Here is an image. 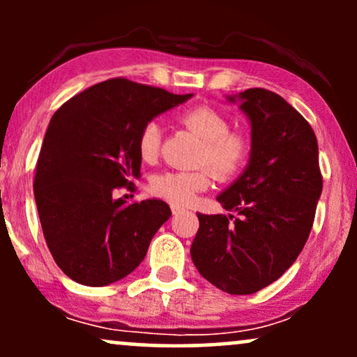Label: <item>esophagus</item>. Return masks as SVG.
I'll return each mask as SVG.
<instances>
[{"label": "esophagus", "instance_id": "obj_1", "mask_svg": "<svg viewBox=\"0 0 357 357\" xmlns=\"http://www.w3.org/2000/svg\"><path fill=\"white\" fill-rule=\"evenodd\" d=\"M171 211H173V215H179V213L184 211V208L179 206V204H171Z\"/></svg>", "mask_w": 357, "mask_h": 357}]
</instances>
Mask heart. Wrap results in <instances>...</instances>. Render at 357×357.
I'll return each instance as SVG.
<instances>
[{
  "label": "heart",
  "mask_w": 357,
  "mask_h": 357,
  "mask_svg": "<svg viewBox=\"0 0 357 357\" xmlns=\"http://www.w3.org/2000/svg\"><path fill=\"white\" fill-rule=\"evenodd\" d=\"M179 122L203 141L198 154V165H206L216 178L227 179L236 174L247 162L250 144L243 134L230 132V122L211 107H195L184 110ZM161 146V126L147 122L137 139V151L142 161L153 162ZM210 186V173L206 169L165 171L153 176L151 190L174 204H188L196 192Z\"/></svg>",
  "instance_id": "1"
}]
</instances>
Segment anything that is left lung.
Masks as SVG:
<instances>
[{"label":"left lung","instance_id":"obj_1","mask_svg":"<svg viewBox=\"0 0 357 357\" xmlns=\"http://www.w3.org/2000/svg\"><path fill=\"white\" fill-rule=\"evenodd\" d=\"M250 122L248 165L216 196L233 215H202L191 258L210 284L231 296L255 294L296 261L322 192L312 127L289 102L265 89L228 96Z\"/></svg>","mask_w":357,"mask_h":357}]
</instances>
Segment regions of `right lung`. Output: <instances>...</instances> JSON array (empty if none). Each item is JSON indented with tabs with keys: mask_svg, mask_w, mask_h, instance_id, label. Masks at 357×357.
<instances>
[{
	"mask_svg": "<svg viewBox=\"0 0 357 357\" xmlns=\"http://www.w3.org/2000/svg\"><path fill=\"white\" fill-rule=\"evenodd\" d=\"M191 97L110 79L53 114L33 190L53 260L72 280L104 287L144 260L155 231L169 220V206L155 198L127 203L114 192L139 178L142 127Z\"/></svg>",
	"mask_w": 357,
	"mask_h": 357,
	"instance_id": "1",
	"label": "right lung"
}]
</instances>
